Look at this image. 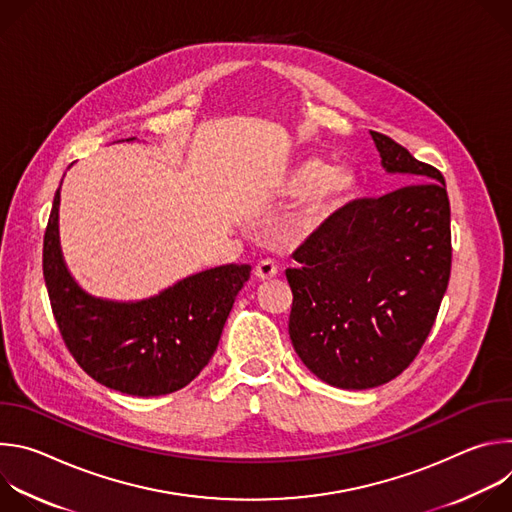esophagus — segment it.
Wrapping results in <instances>:
<instances>
[{
  "label": "esophagus",
  "instance_id": "34e87169",
  "mask_svg": "<svg viewBox=\"0 0 512 512\" xmlns=\"http://www.w3.org/2000/svg\"><path fill=\"white\" fill-rule=\"evenodd\" d=\"M255 277L259 279V281H269V279H273L275 275H277V265L275 263H271V261H261L257 267H255Z\"/></svg>",
  "mask_w": 512,
  "mask_h": 512
}]
</instances>
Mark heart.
I'll list each match as a JSON object with an SVG mask.
<instances>
[{"mask_svg":"<svg viewBox=\"0 0 512 512\" xmlns=\"http://www.w3.org/2000/svg\"><path fill=\"white\" fill-rule=\"evenodd\" d=\"M354 190L356 176L348 168H328L320 160L302 162L287 174L279 188L283 198L300 196L283 223L285 237L296 243L316 237L348 204Z\"/></svg>","mask_w":512,"mask_h":512,"instance_id":"heart-1","label":"heart"}]
</instances>
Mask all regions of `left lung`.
Returning <instances> with one entry per match:
<instances>
[{"label": "left lung", "instance_id": "left-lung-1", "mask_svg": "<svg viewBox=\"0 0 512 512\" xmlns=\"http://www.w3.org/2000/svg\"><path fill=\"white\" fill-rule=\"evenodd\" d=\"M387 174L409 186L348 202L296 253L289 338L306 367L338 389L399 377L423 346L452 267L444 176L389 135L371 131Z\"/></svg>", "mask_w": 512, "mask_h": 512}]
</instances>
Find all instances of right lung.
<instances>
[{"instance_id": "obj_1", "label": "right lung", "mask_w": 512, "mask_h": 512, "mask_svg": "<svg viewBox=\"0 0 512 512\" xmlns=\"http://www.w3.org/2000/svg\"><path fill=\"white\" fill-rule=\"evenodd\" d=\"M58 208L60 188L44 235L42 267L70 354L97 383L125 395L158 397L186 387L212 358L251 267H210L135 302L97 298L66 267Z\"/></svg>"}]
</instances>
